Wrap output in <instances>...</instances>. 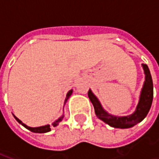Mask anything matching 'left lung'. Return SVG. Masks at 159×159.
Returning a JSON list of instances; mask_svg holds the SVG:
<instances>
[{
  "label": "left lung",
  "instance_id": "1",
  "mask_svg": "<svg viewBox=\"0 0 159 159\" xmlns=\"http://www.w3.org/2000/svg\"><path fill=\"white\" fill-rule=\"evenodd\" d=\"M144 73H145V82H144L143 88L141 89L140 95V100L137 105L136 110L134 113L129 116L124 117H117L111 115L107 111L104 110L101 104L97 99V97L93 93L91 90H89L88 95L90 101L93 104L94 107V111L96 116L100 120L107 123L108 125L117 129H128L134 126L135 124L141 122L147 117L148 111L150 110L151 106L152 103L153 99V83L151 76L150 70L148 66L145 64H142Z\"/></svg>",
  "mask_w": 159,
  "mask_h": 159
}]
</instances>
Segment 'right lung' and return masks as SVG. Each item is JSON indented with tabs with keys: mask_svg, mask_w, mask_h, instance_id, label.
Listing matches in <instances>:
<instances>
[{
	"mask_svg": "<svg viewBox=\"0 0 159 159\" xmlns=\"http://www.w3.org/2000/svg\"><path fill=\"white\" fill-rule=\"evenodd\" d=\"M72 89H70L67 93V94H66V101H65V103H66V101H67V100L69 99L70 96L71 95V93H72ZM13 117H15V119L19 122L21 125H23V126L25 127V128H26L27 129H29L30 130L31 132H34V133H47V132H49L50 130H51V127H50V125L49 124H48V125H44V126H41V127H36V128H31V127H29V126H27L26 124H25L24 123H22V121L21 120H19L18 117H16L14 115H13ZM64 118V115H62L61 117H59V119H57L55 121V122H53V123H52V125L53 127H56L58 124H59L61 121H62V119Z\"/></svg>",
	"mask_w": 159,
	"mask_h": 159,
	"instance_id": "right-lung-1",
	"label": "right lung"
}]
</instances>
